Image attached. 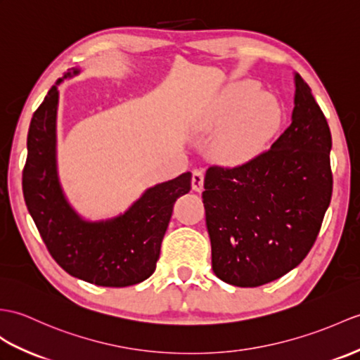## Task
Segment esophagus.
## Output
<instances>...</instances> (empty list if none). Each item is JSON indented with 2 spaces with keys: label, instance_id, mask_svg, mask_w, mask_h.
Returning <instances> with one entry per match:
<instances>
[{
  "label": "esophagus",
  "instance_id": "obj_1",
  "mask_svg": "<svg viewBox=\"0 0 360 360\" xmlns=\"http://www.w3.org/2000/svg\"><path fill=\"white\" fill-rule=\"evenodd\" d=\"M191 187H193L195 191L204 190V172L202 170L193 172V176H191Z\"/></svg>",
  "mask_w": 360,
  "mask_h": 360
}]
</instances>
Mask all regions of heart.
<instances>
[{"label":"heart","mask_w":360,"mask_h":360,"mask_svg":"<svg viewBox=\"0 0 360 360\" xmlns=\"http://www.w3.org/2000/svg\"><path fill=\"white\" fill-rule=\"evenodd\" d=\"M285 120L281 99L262 91L253 79L225 87L199 115L198 125L205 131L219 130L213 148L219 161L242 165L255 161L270 147Z\"/></svg>","instance_id":"1"}]
</instances>
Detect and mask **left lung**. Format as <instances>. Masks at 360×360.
<instances>
[{
  "instance_id": "obj_1",
  "label": "left lung",
  "mask_w": 360,
  "mask_h": 360,
  "mask_svg": "<svg viewBox=\"0 0 360 360\" xmlns=\"http://www.w3.org/2000/svg\"><path fill=\"white\" fill-rule=\"evenodd\" d=\"M290 127L255 161L205 173L202 199L212 269L236 287H259L304 261L330 205L331 131L311 89L295 73Z\"/></svg>"
}]
</instances>
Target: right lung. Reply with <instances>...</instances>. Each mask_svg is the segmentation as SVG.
Segmentation results:
<instances>
[{
	"label": "right lung",
	"mask_w": 360,
	"mask_h": 360,
	"mask_svg": "<svg viewBox=\"0 0 360 360\" xmlns=\"http://www.w3.org/2000/svg\"><path fill=\"white\" fill-rule=\"evenodd\" d=\"M79 72L72 69L58 79L32 116L22 170L24 200L49 253L63 270L101 287L135 285L153 274L173 205L190 191L191 173L147 188L115 218H82L64 195L56 164L58 86Z\"/></svg>",
	"instance_id": "1"
}]
</instances>
